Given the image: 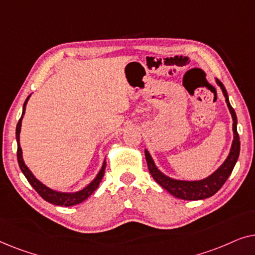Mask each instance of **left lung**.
I'll use <instances>...</instances> for the list:
<instances>
[{"instance_id": "obj_1", "label": "left lung", "mask_w": 255, "mask_h": 255, "mask_svg": "<svg viewBox=\"0 0 255 255\" xmlns=\"http://www.w3.org/2000/svg\"><path fill=\"white\" fill-rule=\"evenodd\" d=\"M217 85L221 87L223 94L225 96L226 104L231 114L232 120H233V141L231 149L228 158L223 165L211 174L210 176L205 177L203 180L198 181H182V180H175L172 177L165 175V174L160 172L158 167L155 166L154 161H153L151 154H149L147 149H145V158L147 161L148 170L151 173L153 179L161 186L163 189H166L169 194H172L173 196L181 200H187V201H197V200H204L215 195L217 191L221 189L223 184L225 183V181L229 179V176L231 175L233 168L237 160L239 158V152H240V140H239V134L237 131V115L236 111L231 107L229 101L228 93L223 83L219 80H216Z\"/></svg>"}]
</instances>
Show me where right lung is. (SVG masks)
I'll return each mask as SVG.
<instances>
[{
    "label": "right lung",
    "instance_id": "add662e5",
    "mask_svg": "<svg viewBox=\"0 0 255 255\" xmlns=\"http://www.w3.org/2000/svg\"><path fill=\"white\" fill-rule=\"evenodd\" d=\"M30 96L31 95L27 96L25 102H24L22 117L19 118L18 123H17V127H16L17 160H18L19 168H20V170H22V173L24 174V176L26 177V180L29 181V183L33 187V189L36 190L45 201L48 202V203H52L54 205H61V207H72V205L81 203V202L87 200V198H88L90 195H92L94 191L97 189V187L100 186L101 181H102V177L104 175V170H106V166H107L106 160L103 161L102 168L100 169V172L96 175L95 179H94L92 182L88 184V186L83 188L82 190L75 191V193H61V191H55L41 183L39 180H37L36 177H34L33 174L31 173V170L27 168V166L24 163L23 155H22V148H20V145H19V133H20V127H22V118H23V115L25 114V107H26L27 101H29V99H30Z\"/></svg>",
    "mask_w": 255,
    "mask_h": 255
}]
</instances>
